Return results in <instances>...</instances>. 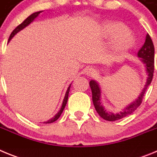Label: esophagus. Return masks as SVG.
<instances>
[{
	"label": "esophagus",
	"mask_w": 157,
	"mask_h": 157,
	"mask_svg": "<svg viewBox=\"0 0 157 157\" xmlns=\"http://www.w3.org/2000/svg\"><path fill=\"white\" fill-rule=\"evenodd\" d=\"M95 70H94V69H93V68H90V69H88V70H87V71H86V75H89V76H93V75H95Z\"/></svg>",
	"instance_id": "1"
}]
</instances>
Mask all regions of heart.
Instances as JSON below:
<instances>
[{
	"label": "heart",
	"instance_id": "b5f03b06",
	"mask_svg": "<svg viewBox=\"0 0 157 157\" xmlns=\"http://www.w3.org/2000/svg\"><path fill=\"white\" fill-rule=\"evenodd\" d=\"M102 34L106 37H113L110 44V49L115 53L127 52L134 43L133 35L122 23H105L102 27Z\"/></svg>",
	"mask_w": 157,
	"mask_h": 157
}]
</instances>
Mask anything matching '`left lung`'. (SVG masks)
Returning <instances> with one entry per match:
<instances>
[{
    "label": "left lung",
    "instance_id": "left-lung-1",
    "mask_svg": "<svg viewBox=\"0 0 157 157\" xmlns=\"http://www.w3.org/2000/svg\"><path fill=\"white\" fill-rule=\"evenodd\" d=\"M154 45L152 43L150 36L147 34L145 37V41L144 43L143 46L140 48L138 52V56L140 58L142 63L145 64V71L147 74V79L145 82V87L143 88L141 94H139L138 98L134 101L132 103L127 105L123 109V111L119 113H112V112H108L105 109L102 103H101V90L100 86L95 80H91L90 82L91 91H92V99L94 103V108L98 112L99 116L104 120L108 121H116L119 120L122 118L129 116L138 109L140 105L142 102V99L145 95V91L147 88L150 85L151 82L153 77V72H154Z\"/></svg>",
    "mask_w": 157,
    "mask_h": 157
}]
</instances>
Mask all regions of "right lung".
I'll use <instances>...</instances> for the list:
<instances>
[{
  "label": "right lung",
  "instance_id": "right-lung-1",
  "mask_svg": "<svg viewBox=\"0 0 157 157\" xmlns=\"http://www.w3.org/2000/svg\"><path fill=\"white\" fill-rule=\"evenodd\" d=\"M43 12V11H40V12H34V13L31 14L30 16H28L27 19H25L24 21H23V23H21V24H19V26H18V27H16V28L12 32V34H11L10 37H9V38H8V42L11 41V39H12L14 36L17 34L18 32H19L20 30H22L23 29H24L26 27H27V26H28L30 23H31L32 22L34 21V19H35L37 17V16H39V14L41 13V12ZM71 85V84H70V86H69L68 88H67V92H66V94H65V97H64V98H63V103H62V106H61V108H60V109H59V112H58L55 115V116H54V117H52V119H50V120H48L47 122H45V123H53V122H55L56 120H57L58 119H59V117L60 116V115L62 114V112H63V109H64L65 106H66L67 102V99H68V94H69V91H70Z\"/></svg>",
  "mask_w": 157,
  "mask_h": 157
}]
</instances>
